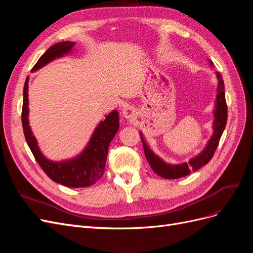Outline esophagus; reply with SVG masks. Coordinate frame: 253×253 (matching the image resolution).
<instances>
[{"instance_id":"obj_1","label":"esophagus","mask_w":253,"mask_h":253,"mask_svg":"<svg viewBox=\"0 0 253 253\" xmlns=\"http://www.w3.org/2000/svg\"><path fill=\"white\" fill-rule=\"evenodd\" d=\"M122 116L127 120H133L136 117V110L133 106H126V108L122 111Z\"/></svg>"}]
</instances>
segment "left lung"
<instances>
[{"label":"left lung","mask_w":253,"mask_h":253,"mask_svg":"<svg viewBox=\"0 0 253 253\" xmlns=\"http://www.w3.org/2000/svg\"><path fill=\"white\" fill-rule=\"evenodd\" d=\"M210 66L213 65V62L209 60ZM216 79H217V88H216V98L215 103H214V111H213V134L209 141L207 142L205 149L200 153V154L191 158L188 163L182 164H169L166 163L164 159L157 156L154 152L151 150V148L145 142L143 135L140 133V138L142 141L144 155L147 158L148 163L150 164L152 170L154 171L157 175L162 176L167 179H175L185 177L189 175L192 171H196L205 165L210 162L214 152H215L219 139L225 129L227 124V104H226V97H225V85L223 78L219 73H215Z\"/></svg>","instance_id":"left-lung-1"}]
</instances>
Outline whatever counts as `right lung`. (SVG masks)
<instances>
[{
    "instance_id": "add662e5",
    "label": "right lung",
    "mask_w": 253,
    "mask_h": 253,
    "mask_svg": "<svg viewBox=\"0 0 253 253\" xmlns=\"http://www.w3.org/2000/svg\"><path fill=\"white\" fill-rule=\"evenodd\" d=\"M75 42L63 41L53 44L38 60L33 67V72L40 70L51 61L62 58L71 53ZM28 82L26 78L23 90V108H22V126L25 139L30 151L48 177L57 183H61L70 188L89 187L101 178L108 156L109 145L118 132L119 115L116 110L111 112L104 120L100 121L96 126L93 135L84 150L71 159L53 162L45 157L41 152L36 137L33 134L28 120Z\"/></svg>"
}]
</instances>
